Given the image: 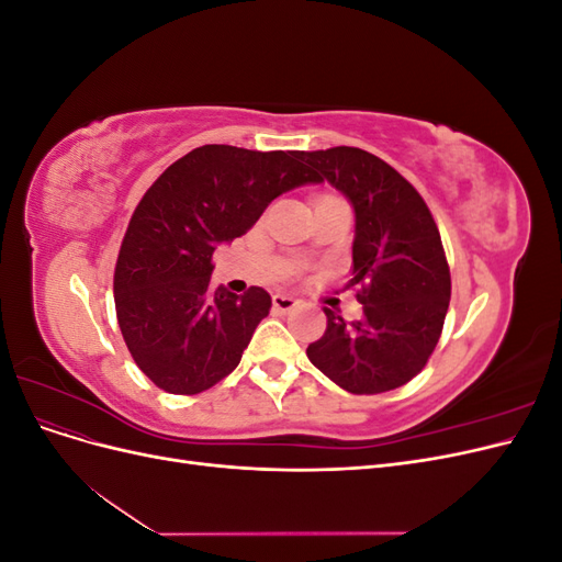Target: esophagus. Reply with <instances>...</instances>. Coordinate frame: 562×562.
<instances>
[{"label":"esophagus","instance_id":"esophagus-1","mask_svg":"<svg viewBox=\"0 0 562 562\" xmlns=\"http://www.w3.org/2000/svg\"><path fill=\"white\" fill-rule=\"evenodd\" d=\"M271 302H274V307H277L279 312H291V310L295 307V304H300L297 297L288 295V293H274V297H271Z\"/></svg>","mask_w":562,"mask_h":562}]
</instances>
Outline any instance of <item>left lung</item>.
<instances>
[{"instance_id":"left-lung-1","label":"left lung","mask_w":562,"mask_h":562,"mask_svg":"<svg viewBox=\"0 0 562 562\" xmlns=\"http://www.w3.org/2000/svg\"><path fill=\"white\" fill-rule=\"evenodd\" d=\"M321 180L356 213L351 246L356 300L347 323L323 310L328 328L310 361L349 394H382L411 382L434 353L450 304V267L434 215L396 168L359 147L302 151Z\"/></svg>"}]
</instances>
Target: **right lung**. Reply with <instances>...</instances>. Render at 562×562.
Here are the masks:
<instances>
[{"instance_id": "right-lung-1", "label": "right lung", "mask_w": 562, "mask_h": 562, "mask_svg": "<svg viewBox=\"0 0 562 562\" xmlns=\"http://www.w3.org/2000/svg\"><path fill=\"white\" fill-rule=\"evenodd\" d=\"M310 182L321 178L302 151L203 145L145 192L119 248L114 307L135 366L159 389L194 396L239 366L271 297L258 285L213 288V252Z\"/></svg>"}]
</instances>
